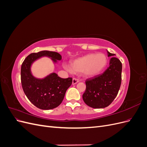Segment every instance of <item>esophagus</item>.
Masks as SVG:
<instances>
[{"instance_id":"obj_1","label":"esophagus","mask_w":147,"mask_h":147,"mask_svg":"<svg viewBox=\"0 0 147 147\" xmlns=\"http://www.w3.org/2000/svg\"><path fill=\"white\" fill-rule=\"evenodd\" d=\"M78 82H79V80L78 79H77L76 78H74L73 80H72V84H77Z\"/></svg>"}]
</instances>
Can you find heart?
I'll return each instance as SVG.
<instances>
[{"mask_svg": "<svg viewBox=\"0 0 147 147\" xmlns=\"http://www.w3.org/2000/svg\"><path fill=\"white\" fill-rule=\"evenodd\" d=\"M108 57L104 53H90L71 62L70 66L64 64V67L69 72H81L88 77L99 74L106 67Z\"/></svg>", "mask_w": 147, "mask_h": 147, "instance_id": "obj_1", "label": "heart"}]
</instances>
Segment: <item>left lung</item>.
Here are the masks:
<instances>
[{"mask_svg": "<svg viewBox=\"0 0 147 147\" xmlns=\"http://www.w3.org/2000/svg\"><path fill=\"white\" fill-rule=\"evenodd\" d=\"M108 57H112L109 67L105 72L86 80V90L83 99L87 105L94 109L108 107L117 97L121 83L122 64L115 55L107 50Z\"/></svg>", "mask_w": 147, "mask_h": 147, "instance_id": "left-lung-1", "label": "left lung"}]
</instances>
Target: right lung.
Wrapping results in <instances>:
<instances>
[{"label":"right lung","mask_w":147,"mask_h":147,"mask_svg":"<svg viewBox=\"0 0 147 147\" xmlns=\"http://www.w3.org/2000/svg\"><path fill=\"white\" fill-rule=\"evenodd\" d=\"M43 57H50L54 64L62 59L61 55L55 51L44 50L31 53L21 65V84L31 103L40 109L50 110L63 102L67 90L72 84V78H62L54 72L43 78L35 77L31 72V66Z\"/></svg>","instance_id":"right-lung-1"}]
</instances>
